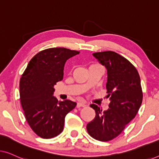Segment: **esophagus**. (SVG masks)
Masks as SVG:
<instances>
[{"label": "esophagus", "mask_w": 159, "mask_h": 159, "mask_svg": "<svg viewBox=\"0 0 159 159\" xmlns=\"http://www.w3.org/2000/svg\"><path fill=\"white\" fill-rule=\"evenodd\" d=\"M86 106V103H81V102H79V103H77V107L79 108V107H84V106Z\"/></svg>", "instance_id": "esophagus-1"}]
</instances>
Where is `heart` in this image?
Here are the masks:
<instances>
[{"label": "heart", "instance_id": "heart-1", "mask_svg": "<svg viewBox=\"0 0 159 159\" xmlns=\"http://www.w3.org/2000/svg\"><path fill=\"white\" fill-rule=\"evenodd\" d=\"M93 65H96V64H92V65H90V66H93Z\"/></svg>", "mask_w": 159, "mask_h": 159}]
</instances>
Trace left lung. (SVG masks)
<instances>
[{
  "mask_svg": "<svg viewBox=\"0 0 159 159\" xmlns=\"http://www.w3.org/2000/svg\"><path fill=\"white\" fill-rule=\"evenodd\" d=\"M93 55L107 69L106 98L110 103L104 111L91 104L95 116L87 125V130L95 140L106 142L119 135L135 117L143 101V90L138 71L127 58L110 51Z\"/></svg>",
  "mask_w": 159,
  "mask_h": 159,
  "instance_id": "1",
  "label": "left lung"
}]
</instances>
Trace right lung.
<instances>
[{"mask_svg":"<svg viewBox=\"0 0 159 159\" xmlns=\"http://www.w3.org/2000/svg\"><path fill=\"white\" fill-rule=\"evenodd\" d=\"M79 53L65 48L43 50L30 61L21 75V107L28 125L40 138L58 135L64 129L66 115L77 105L70 100L58 101L53 94V86L63 79L66 60Z\"/></svg>","mask_w":159,"mask_h":159,"instance_id":"add662e5","label":"right lung"}]
</instances>
